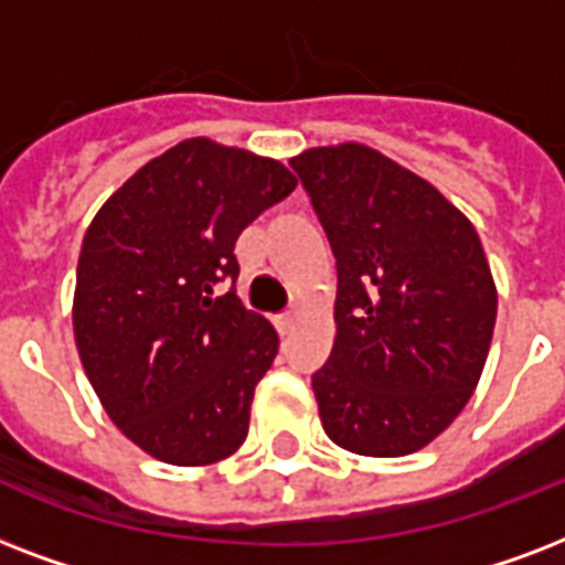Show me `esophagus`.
<instances>
[{
  "label": "esophagus",
  "instance_id": "obj_1",
  "mask_svg": "<svg viewBox=\"0 0 565 565\" xmlns=\"http://www.w3.org/2000/svg\"><path fill=\"white\" fill-rule=\"evenodd\" d=\"M297 321H300V312H286V315H279L274 323H277L279 335H288V332H295Z\"/></svg>",
  "mask_w": 565,
  "mask_h": 565
}]
</instances>
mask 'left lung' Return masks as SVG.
<instances>
[{
	"label": "left lung",
	"instance_id": "8db88e82",
	"mask_svg": "<svg viewBox=\"0 0 565 565\" xmlns=\"http://www.w3.org/2000/svg\"><path fill=\"white\" fill-rule=\"evenodd\" d=\"M330 238L335 339L312 374L327 436L362 457H406L469 404L498 291L478 230L404 164L344 141L288 161Z\"/></svg>",
	"mask_w": 565,
	"mask_h": 565
}]
</instances>
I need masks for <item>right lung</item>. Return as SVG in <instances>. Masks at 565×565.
<instances>
[{
	"instance_id": "add662e5",
	"label": "right lung",
	"mask_w": 565,
	"mask_h": 565,
	"mask_svg": "<svg viewBox=\"0 0 565 565\" xmlns=\"http://www.w3.org/2000/svg\"><path fill=\"white\" fill-rule=\"evenodd\" d=\"M297 188L277 159L188 138L138 168L87 226L73 335L108 418L170 466L242 448L256 383L277 356L268 318L235 291V242Z\"/></svg>"
}]
</instances>
